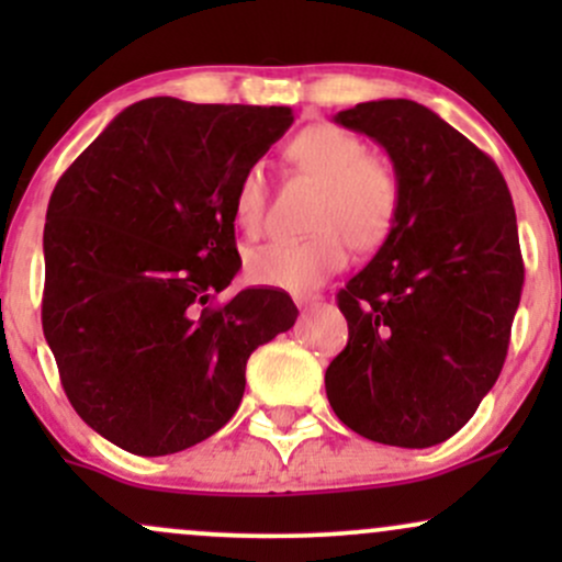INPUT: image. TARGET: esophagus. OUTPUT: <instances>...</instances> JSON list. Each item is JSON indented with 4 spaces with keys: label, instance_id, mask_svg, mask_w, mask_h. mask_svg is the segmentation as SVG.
<instances>
[{
    "label": "esophagus",
    "instance_id": "1",
    "mask_svg": "<svg viewBox=\"0 0 562 562\" xmlns=\"http://www.w3.org/2000/svg\"><path fill=\"white\" fill-rule=\"evenodd\" d=\"M319 295H299V299H295V303H299V308H314V306H319Z\"/></svg>",
    "mask_w": 562,
    "mask_h": 562
}]
</instances>
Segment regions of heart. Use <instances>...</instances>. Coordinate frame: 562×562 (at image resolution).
<instances>
[{"instance_id": "obj_1", "label": "heart", "mask_w": 562, "mask_h": 562, "mask_svg": "<svg viewBox=\"0 0 562 562\" xmlns=\"http://www.w3.org/2000/svg\"><path fill=\"white\" fill-rule=\"evenodd\" d=\"M295 169L322 184L312 214L314 235L303 240H269L245 254V274L254 285L312 293L346 267L348 248H378L398 216L396 171L367 156L357 134L330 124L303 128L288 145ZM267 182L261 169H248L232 198V218L245 235L261 229Z\"/></svg>"}]
</instances>
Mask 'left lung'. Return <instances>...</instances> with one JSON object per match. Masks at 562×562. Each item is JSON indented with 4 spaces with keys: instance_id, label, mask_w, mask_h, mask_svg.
I'll use <instances>...</instances> for the list:
<instances>
[{
    "instance_id": "obj_1",
    "label": "left lung",
    "mask_w": 562,
    "mask_h": 562,
    "mask_svg": "<svg viewBox=\"0 0 562 562\" xmlns=\"http://www.w3.org/2000/svg\"><path fill=\"white\" fill-rule=\"evenodd\" d=\"M335 124L389 153L402 198L375 259L338 293L348 344L327 398L370 441L436 447L505 364L524 290L513 198L494 160L420 102H359Z\"/></svg>"
}]
</instances>
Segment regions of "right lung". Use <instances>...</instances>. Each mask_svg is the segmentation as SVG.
<instances>
[{"mask_svg": "<svg viewBox=\"0 0 562 562\" xmlns=\"http://www.w3.org/2000/svg\"><path fill=\"white\" fill-rule=\"evenodd\" d=\"M290 108L150 97L121 111L57 182L44 224V338L68 402L115 447L164 457L229 423L256 348L295 325L280 290L235 280L237 182Z\"/></svg>", "mask_w": 562, "mask_h": 562, "instance_id": "obj_1", "label": "right lung"}]
</instances>
